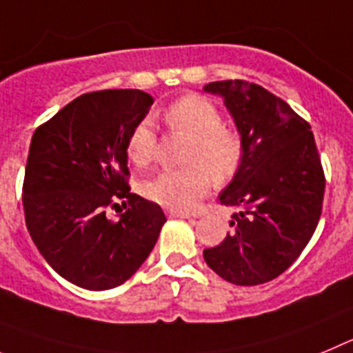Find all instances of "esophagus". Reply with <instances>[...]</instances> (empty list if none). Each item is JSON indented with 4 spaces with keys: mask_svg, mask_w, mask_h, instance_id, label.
Wrapping results in <instances>:
<instances>
[{
    "mask_svg": "<svg viewBox=\"0 0 353 353\" xmlns=\"http://www.w3.org/2000/svg\"><path fill=\"white\" fill-rule=\"evenodd\" d=\"M167 216H169V218H190V212H186V211H179V209H167Z\"/></svg>",
    "mask_w": 353,
    "mask_h": 353,
    "instance_id": "obj_1",
    "label": "esophagus"
}]
</instances>
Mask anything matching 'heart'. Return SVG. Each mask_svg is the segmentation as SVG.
<instances>
[{
    "instance_id": "obj_1",
    "label": "heart",
    "mask_w": 353,
    "mask_h": 353,
    "mask_svg": "<svg viewBox=\"0 0 353 353\" xmlns=\"http://www.w3.org/2000/svg\"><path fill=\"white\" fill-rule=\"evenodd\" d=\"M172 133L192 139L181 169H163L148 179L142 192L149 200L179 211L195 208L211 188V181L225 183L236 176L244 157L243 137L223 125L220 109L200 94H186L172 101L163 114ZM158 135L151 119L135 125L126 141V157L139 167L154 160Z\"/></svg>"
}]
</instances>
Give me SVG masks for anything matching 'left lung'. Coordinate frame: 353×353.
<instances>
[{
	"label": "left lung",
	"instance_id": "obj_1",
	"mask_svg": "<svg viewBox=\"0 0 353 353\" xmlns=\"http://www.w3.org/2000/svg\"><path fill=\"white\" fill-rule=\"evenodd\" d=\"M223 97L244 144L241 169L220 193L234 208L227 237L205 248L209 268L234 285L268 283L315 234L325 176L311 126L287 101L248 81L204 85Z\"/></svg>",
	"mask_w": 353,
	"mask_h": 353
}]
</instances>
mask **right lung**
I'll use <instances>...</instances> for the list:
<instances>
[{"instance_id": "obj_1", "label": "right lung", "mask_w": 353, "mask_h": 353, "mask_svg": "<svg viewBox=\"0 0 353 353\" xmlns=\"http://www.w3.org/2000/svg\"><path fill=\"white\" fill-rule=\"evenodd\" d=\"M153 105L141 90L81 94L33 133L22 184L31 239L70 283L109 290L132 278L167 221L130 192L126 141ZM123 202L117 222L105 212Z\"/></svg>"}]
</instances>
